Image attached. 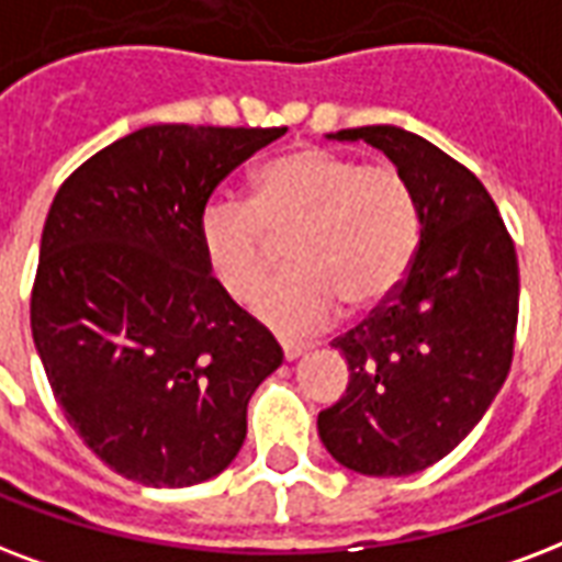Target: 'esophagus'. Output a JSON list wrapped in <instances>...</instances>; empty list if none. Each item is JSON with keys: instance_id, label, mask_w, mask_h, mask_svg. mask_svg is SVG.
Returning a JSON list of instances; mask_svg holds the SVG:
<instances>
[{"instance_id": "obj_1", "label": "esophagus", "mask_w": 562, "mask_h": 562, "mask_svg": "<svg viewBox=\"0 0 562 562\" xmlns=\"http://www.w3.org/2000/svg\"><path fill=\"white\" fill-rule=\"evenodd\" d=\"M310 350V345H297V341H282V357L289 359V362H294L297 357H303Z\"/></svg>"}]
</instances>
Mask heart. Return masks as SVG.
<instances>
[{"label":"heart","mask_w":562,"mask_h":562,"mask_svg":"<svg viewBox=\"0 0 562 562\" xmlns=\"http://www.w3.org/2000/svg\"><path fill=\"white\" fill-rule=\"evenodd\" d=\"M285 238L294 271L256 300V315L306 336L336 318L338 300L368 312L401 289L422 247V205L397 167L297 147L256 170L250 203L214 196L200 212L205 265L238 303L262 289Z\"/></svg>","instance_id":"1"}]
</instances>
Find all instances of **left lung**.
I'll return each mask as SVG.
<instances>
[{"label":"left lung","instance_id":"1","mask_svg":"<svg viewBox=\"0 0 562 562\" xmlns=\"http://www.w3.org/2000/svg\"><path fill=\"white\" fill-rule=\"evenodd\" d=\"M329 138L392 158L422 205V247L401 289L333 341L350 380L318 434L345 469L406 477L448 457L507 380L519 259L481 179L430 140L397 126Z\"/></svg>","mask_w":562,"mask_h":562}]
</instances>
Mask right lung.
Instances as JSON below:
<instances>
[{
    "label": "right lung",
    "mask_w": 562,
    "mask_h": 562,
    "mask_svg": "<svg viewBox=\"0 0 562 562\" xmlns=\"http://www.w3.org/2000/svg\"><path fill=\"white\" fill-rule=\"evenodd\" d=\"M285 126L158 123L58 188L41 235L32 336L81 442L144 486H194L235 460L277 338L214 280L200 212Z\"/></svg>",
    "instance_id": "obj_1"
}]
</instances>
